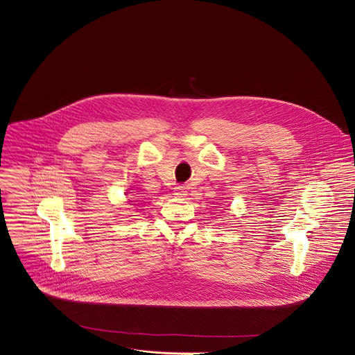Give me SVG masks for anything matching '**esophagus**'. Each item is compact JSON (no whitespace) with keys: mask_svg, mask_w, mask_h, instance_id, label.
Instances as JSON below:
<instances>
[{"mask_svg":"<svg viewBox=\"0 0 355 355\" xmlns=\"http://www.w3.org/2000/svg\"><path fill=\"white\" fill-rule=\"evenodd\" d=\"M174 195L178 196V198H184L187 195V188L182 187V185H178L174 188Z\"/></svg>","mask_w":355,"mask_h":355,"instance_id":"34e87169","label":"esophagus"}]
</instances>
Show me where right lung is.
<instances>
[{
  "instance_id": "obj_1",
  "label": "right lung",
  "mask_w": 355,
  "mask_h": 355,
  "mask_svg": "<svg viewBox=\"0 0 355 355\" xmlns=\"http://www.w3.org/2000/svg\"><path fill=\"white\" fill-rule=\"evenodd\" d=\"M130 205H136V204H130Z\"/></svg>"
}]
</instances>
